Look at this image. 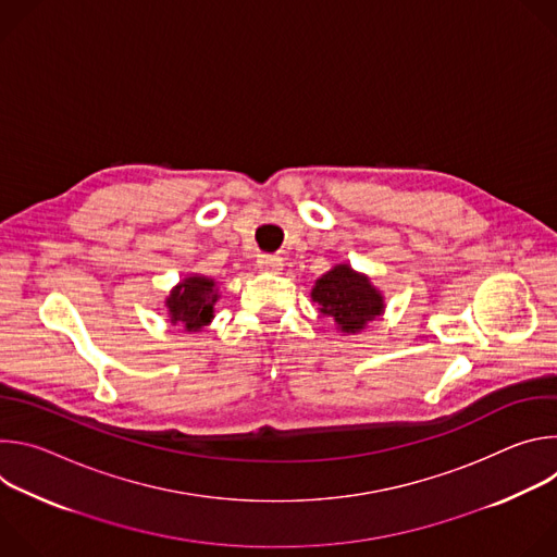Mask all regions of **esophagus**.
<instances>
[{"instance_id":"esophagus-1","label":"esophagus","mask_w":557,"mask_h":557,"mask_svg":"<svg viewBox=\"0 0 557 557\" xmlns=\"http://www.w3.org/2000/svg\"><path fill=\"white\" fill-rule=\"evenodd\" d=\"M258 269L260 271H280L282 258L280 256H258Z\"/></svg>"}]
</instances>
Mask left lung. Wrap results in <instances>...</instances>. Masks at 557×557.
I'll list each match as a JSON object with an SVG mask.
<instances>
[{
  "instance_id": "obj_1",
  "label": "left lung",
  "mask_w": 557,
  "mask_h": 557,
  "mask_svg": "<svg viewBox=\"0 0 557 557\" xmlns=\"http://www.w3.org/2000/svg\"><path fill=\"white\" fill-rule=\"evenodd\" d=\"M310 297L320 306V312L333 317L337 329L346 335L363 331L385 308L383 295L372 282L348 264H337L324 273L314 282Z\"/></svg>"
}]
</instances>
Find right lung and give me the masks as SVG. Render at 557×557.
Returning a JSON list of instances; mask_svg holds the SVG:
<instances>
[{"instance_id": "1", "label": "right lung", "mask_w": 557, "mask_h": 557, "mask_svg": "<svg viewBox=\"0 0 557 557\" xmlns=\"http://www.w3.org/2000/svg\"><path fill=\"white\" fill-rule=\"evenodd\" d=\"M215 301L218 288L211 277L187 275L178 286L172 288L165 306L174 326H183L187 333H198L213 320Z\"/></svg>"}]
</instances>
